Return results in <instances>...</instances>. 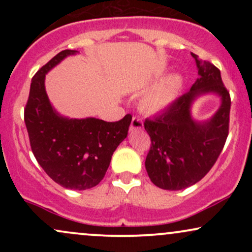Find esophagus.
Segmentation results:
<instances>
[{
    "instance_id": "34e87169",
    "label": "esophagus",
    "mask_w": 252,
    "mask_h": 252,
    "mask_svg": "<svg viewBox=\"0 0 252 252\" xmlns=\"http://www.w3.org/2000/svg\"><path fill=\"white\" fill-rule=\"evenodd\" d=\"M143 128V122L140 117H132L131 124H130V130H136V129H142Z\"/></svg>"
}]
</instances>
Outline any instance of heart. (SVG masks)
<instances>
[{"mask_svg": "<svg viewBox=\"0 0 252 252\" xmlns=\"http://www.w3.org/2000/svg\"><path fill=\"white\" fill-rule=\"evenodd\" d=\"M182 85H184V78L181 74L173 73L167 76L147 92L141 104L142 110L149 115L163 112L175 102Z\"/></svg>", "mask_w": 252, "mask_h": 252, "instance_id": "heart-1", "label": "heart"}]
</instances>
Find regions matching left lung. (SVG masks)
<instances>
[{
  "mask_svg": "<svg viewBox=\"0 0 252 252\" xmlns=\"http://www.w3.org/2000/svg\"><path fill=\"white\" fill-rule=\"evenodd\" d=\"M194 58L200 77L163 114L144 122L152 146L146 158L150 180L162 189L179 190L200 181L220 155L228 135L231 98L222 84L220 71L210 62ZM221 97L219 111L206 123H196L190 115L192 100L200 94Z\"/></svg>",
  "mask_w": 252,
  "mask_h": 252,
  "instance_id": "8db88e82",
  "label": "left lung"
}]
</instances>
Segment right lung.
Wrapping results in <instances>:
<instances>
[{
	"instance_id": "right-lung-1",
	"label": "right lung",
	"mask_w": 252,
	"mask_h": 252,
	"mask_svg": "<svg viewBox=\"0 0 252 252\" xmlns=\"http://www.w3.org/2000/svg\"><path fill=\"white\" fill-rule=\"evenodd\" d=\"M76 53L62 51L36 72L25 108V123L32 152L47 175L65 189L83 190L103 180L112 154L128 135L131 115L105 122L94 117L70 120L58 114L46 94V73Z\"/></svg>"
}]
</instances>
